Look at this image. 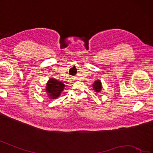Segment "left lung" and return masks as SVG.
I'll return each instance as SVG.
<instances>
[{
	"mask_svg": "<svg viewBox=\"0 0 153 153\" xmlns=\"http://www.w3.org/2000/svg\"><path fill=\"white\" fill-rule=\"evenodd\" d=\"M93 90L96 93H100L102 89L101 81L100 80H97L96 81H94V82L93 84Z\"/></svg>",
	"mask_w": 153,
	"mask_h": 153,
	"instance_id": "8db88e82",
	"label": "left lung"
}]
</instances>
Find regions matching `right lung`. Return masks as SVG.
I'll return each mask as SVG.
<instances>
[{"label": "right lung", "mask_w": 153, "mask_h": 153, "mask_svg": "<svg viewBox=\"0 0 153 153\" xmlns=\"http://www.w3.org/2000/svg\"><path fill=\"white\" fill-rule=\"evenodd\" d=\"M64 88L65 84L62 82L56 80L55 78H51L48 80L45 89L48 94V97L51 100H55L60 96Z\"/></svg>", "instance_id": "add662e5"}]
</instances>
